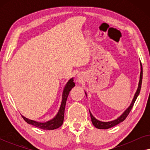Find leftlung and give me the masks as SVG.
Instances as JSON below:
<instances>
[{
  "label": "left lung",
  "mask_w": 150,
  "mask_h": 150,
  "mask_svg": "<svg viewBox=\"0 0 150 150\" xmlns=\"http://www.w3.org/2000/svg\"><path fill=\"white\" fill-rule=\"evenodd\" d=\"M141 74H140V80H139V87H138V89H137L136 93H135L134 97V98H133L132 104H130V106H129L128 108H127V109L126 110V111H125L124 113H123L122 115L120 117L117 118L115 120L112 121V122H100V121H98L96 120V119L94 117L93 115H92L91 112H90V116H91V118L92 124H93V126H95L96 128H99V129H108V128H112V127L116 126V125H117L118 124H120V123H121L122 122H123V121H124L125 120H126V118L128 117L129 113H130V110H132L133 106H134V102H135V101H136L137 98V97H138L139 94V93H140V91H141V84H142V79H143V68H142V65H141Z\"/></svg>",
  "instance_id": "left-lung-1"
}]
</instances>
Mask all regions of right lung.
Segmentation results:
<instances>
[{"label": "right lung", "mask_w": 150, "mask_h": 150, "mask_svg": "<svg viewBox=\"0 0 150 150\" xmlns=\"http://www.w3.org/2000/svg\"><path fill=\"white\" fill-rule=\"evenodd\" d=\"M73 79H71L68 81V83L66 84L65 87L63 90V99L62 102H61V107L60 109L59 110V112L55 117L54 118H53L52 120L47 122L46 123H40L35 122V121H33L28 119H26L24 117L22 116V118L24 119V120L26 122H27L28 124H31L33 126L38 127L39 128L44 129V130H54V129L58 128L59 127H60L61 125L63 124V119H64V112H65V104H66V101L67 96L69 95V91H71V89L75 86V83H74Z\"/></svg>", "instance_id": "obj_1"}]
</instances>
